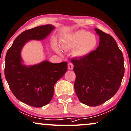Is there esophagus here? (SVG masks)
<instances>
[{"label":"esophagus","instance_id":"esophagus-1","mask_svg":"<svg viewBox=\"0 0 131 131\" xmlns=\"http://www.w3.org/2000/svg\"><path fill=\"white\" fill-rule=\"evenodd\" d=\"M68 69L69 70H72L73 69V64L71 63V62H70V63L68 64Z\"/></svg>","mask_w":131,"mask_h":131}]
</instances>
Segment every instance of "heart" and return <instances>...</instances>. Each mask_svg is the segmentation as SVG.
Returning a JSON list of instances; mask_svg holds the SVG:
<instances>
[{
    "label": "heart",
    "instance_id": "b5f03b06",
    "mask_svg": "<svg viewBox=\"0 0 131 131\" xmlns=\"http://www.w3.org/2000/svg\"><path fill=\"white\" fill-rule=\"evenodd\" d=\"M96 35L84 30H79L68 35L64 40L63 46L67 49H74L75 57H84L94 50L97 45Z\"/></svg>",
    "mask_w": 131,
    "mask_h": 131
}]
</instances>
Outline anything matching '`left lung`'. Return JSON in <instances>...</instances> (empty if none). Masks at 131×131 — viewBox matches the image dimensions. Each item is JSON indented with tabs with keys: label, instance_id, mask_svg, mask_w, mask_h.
Listing matches in <instances>:
<instances>
[{
	"label": "left lung",
	"instance_id": "8db88e82",
	"mask_svg": "<svg viewBox=\"0 0 131 131\" xmlns=\"http://www.w3.org/2000/svg\"><path fill=\"white\" fill-rule=\"evenodd\" d=\"M99 35L96 50L79 59H72L76 74L74 90L81 102L96 106L117 92L125 67L123 54L113 37L95 29Z\"/></svg>",
	"mask_w": 131,
	"mask_h": 131
}]
</instances>
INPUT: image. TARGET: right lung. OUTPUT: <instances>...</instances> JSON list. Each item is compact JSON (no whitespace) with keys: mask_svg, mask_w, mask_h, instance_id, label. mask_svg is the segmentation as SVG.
<instances>
[{"mask_svg":"<svg viewBox=\"0 0 131 131\" xmlns=\"http://www.w3.org/2000/svg\"><path fill=\"white\" fill-rule=\"evenodd\" d=\"M55 29L46 25L25 30L14 41L5 57V76L17 99L40 108L48 104L53 96L56 82L66 73L67 62L54 64L48 61L31 66L22 64L21 51L30 40H42Z\"/></svg>","mask_w":131,"mask_h":131,"instance_id":"1","label":"right lung"}]
</instances>
